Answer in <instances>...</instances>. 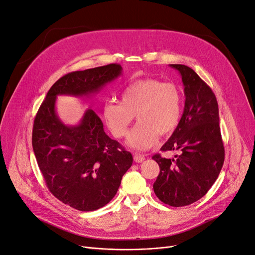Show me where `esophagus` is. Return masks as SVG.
<instances>
[{
    "mask_svg": "<svg viewBox=\"0 0 255 255\" xmlns=\"http://www.w3.org/2000/svg\"><path fill=\"white\" fill-rule=\"evenodd\" d=\"M134 160L136 161V163H142V161L144 160V155H142V154L135 153L134 154Z\"/></svg>",
    "mask_w": 255,
    "mask_h": 255,
    "instance_id": "obj_1",
    "label": "esophagus"
}]
</instances>
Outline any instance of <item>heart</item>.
<instances>
[{
    "mask_svg": "<svg viewBox=\"0 0 255 255\" xmlns=\"http://www.w3.org/2000/svg\"><path fill=\"white\" fill-rule=\"evenodd\" d=\"M182 113L181 92L174 84L156 79L136 81L123 90L121 102L114 100L103 106V117L114 136L128 133L136 115L139 120L127 138L129 148L143 151L158 139V134L171 133Z\"/></svg>",
    "mask_w": 255,
    "mask_h": 255,
    "instance_id": "obj_1",
    "label": "heart"
}]
</instances>
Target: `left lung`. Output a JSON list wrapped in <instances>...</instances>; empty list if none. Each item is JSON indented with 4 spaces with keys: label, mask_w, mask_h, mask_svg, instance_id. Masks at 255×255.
Instances as JSON below:
<instances>
[{
    "label": "left lung",
    "mask_w": 255,
    "mask_h": 255,
    "mask_svg": "<svg viewBox=\"0 0 255 255\" xmlns=\"http://www.w3.org/2000/svg\"><path fill=\"white\" fill-rule=\"evenodd\" d=\"M182 76V118L161 151H180L174 158L153 155L159 174L153 189L161 202L174 207L198 201L217 180L225 161L218 103L211 87L185 65H170Z\"/></svg>",
    "instance_id": "1"
}]
</instances>
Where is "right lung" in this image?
<instances>
[{"mask_svg": "<svg viewBox=\"0 0 255 255\" xmlns=\"http://www.w3.org/2000/svg\"><path fill=\"white\" fill-rule=\"evenodd\" d=\"M121 72L120 65L110 64L64 75L50 88L34 120L33 150L45 184L59 201L82 212L111 201L133 156L105 134L94 110L85 112L76 126L61 122L56 97H90Z\"/></svg>", "mask_w": 255, "mask_h": 255, "instance_id": "obj_1", "label": "right lung"}]
</instances>
